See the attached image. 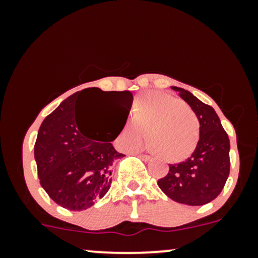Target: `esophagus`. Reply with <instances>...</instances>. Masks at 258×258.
<instances>
[{
	"label": "esophagus",
	"instance_id": "esophagus-1",
	"mask_svg": "<svg viewBox=\"0 0 258 258\" xmlns=\"http://www.w3.org/2000/svg\"><path fill=\"white\" fill-rule=\"evenodd\" d=\"M138 156L143 160V161H150V160H152V158H150L149 155H146V154H138Z\"/></svg>",
	"mask_w": 258,
	"mask_h": 258
}]
</instances>
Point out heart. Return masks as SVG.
<instances>
[{
	"label": "heart",
	"mask_w": 258,
	"mask_h": 258,
	"mask_svg": "<svg viewBox=\"0 0 258 258\" xmlns=\"http://www.w3.org/2000/svg\"><path fill=\"white\" fill-rule=\"evenodd\" d=\"M148 144L168 161H179L194 152L200 125L195 112L182 100L162 92H147L136 100L132 121L120 133L121 148L132 150Z\"/></svg>",
	"instance_id": "b5f03b06"
}]
</instances>
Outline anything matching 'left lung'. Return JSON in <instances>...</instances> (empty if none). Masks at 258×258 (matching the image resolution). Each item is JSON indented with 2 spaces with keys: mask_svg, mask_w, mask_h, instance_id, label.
<instances>
[{
  "mask_svg": "<svg viewBox=\"0 0 258 258\" xmlns=\"http://www.w3.org/2000/svg\"><path fill=\"white\" fill-rule=\"evenodd\" d=\"M171 88L178 92L197 115L200 137L193 154L179 164L170 165V171L158 180V185L176 203L205 205L220 195L229 176V138L212 106L189 91L174 86Z\"/></svg>",
  "mask_w": 258,
  "mask_h": 258,
  "instance_id": "obj_1",
  "label": "left lung"
}]
</instances>
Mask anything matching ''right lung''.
I'll list each match as a JSON object with an SVG mask.
<instances>
[{
	"label": "right lung",
	"mask_w": 258,
	"mask_h": 258,
	"mask_svg": "<svg viewBox=\"0 0 258 258\" xmlns=\"http://www.w3.org/2000/svg\"><path fill=\"white\" fill-rule=\"evenodd\" d=\"M94 96L112 99L128 116L133 102L130 91L86 88L68 97L43 120L34 148L41 186L54 203L72 211L88 209L108 193L112 164L125 156L110 143L123 127L109 142L102 141L99 133L88 132L79 109L82 100Z\"/></svg>",
	"instance_id": "right-lung-1"
}]
</instances>
